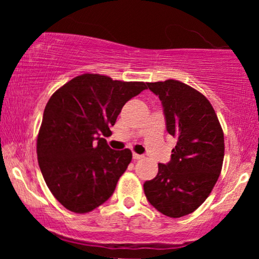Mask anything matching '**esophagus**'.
Wrapping results in <instances>:
<instances>
[{"label":"esophagus","instance_id":"esophagus-1","mask_svg":"<svg viewBox=\"0 0 259 259\" xmlns=\"http://www.w3.org/2000/svg\"><path fill=\"white\" fill-rule=\"evenodd\" d=\"M133 158L134 160H138L142 158V154H138V153H133Z\"/></svg>","mask_w":259,"mask_h":259}]
</instances>
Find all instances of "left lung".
I'll return each instance as SVG.
<instances>
[{
  "label": "left lung",
  "mask_w": 259,
  "mask_h": 259,
  "mask_svg": "<svg viewBox=\"0 0 259 259\" xmlns=\"http://www.w3.org/2000/svg\"><path fill=\"white\" fill-rule=\"evenodd\" d=\"M162 101L167 132L178 139L170 162L144 184L148 202L162 214L180 218L206 201L222 171L224 134L212 105L179 80L147 82Z\"/></svg>",
  "instance_id": "left-lung-1"
}]
</instances>
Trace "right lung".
Returning <instances> with one entry per match:
<instances>
[{"label":"right lung","mask_w":259,"mask_h":259,"mask_svg":"<svg viewBox=\"0 0 259 259\" xmlns=\"http://www.w3.org/2000/svg\"><path fill=\"white\" fill-rule=\"evenodd\" d=\"M145 89L142 81L88 73L49 100L37 135V160L50 191L67 209L91 212L113 195L133 153L112 150L100 135L111 133L123 106Z\"/></svg>","instance_id":"obj_1"}]
</instances>
